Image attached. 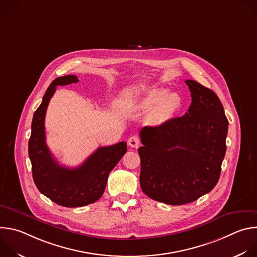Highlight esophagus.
Returning a JSON list of instances; mask_svg holds the SVG:
<instances>
[{"label":"esophagus","instance_id":"esophagus-1","mask_svg":"<svg viewBox=\"0 0 257 257\" xmlns=\"http://www.w3.org/2000/svg\"><path fill=\"white\" fill-rule=\"evenodd\" d=\"M140 144V140L137 136H131L129 139H128V145L131 146V148H138V145Z\"/></svg>","mask_w":257,"mask_h":257}]
</instances>
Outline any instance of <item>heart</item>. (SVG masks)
<instances>
[{
    "mask_svg": "<svg viewBox=\"0 0 257 257\" xmlns=\"http://www.w3.org/2000/svg\"><path fill=\"white\" fill-rule=\"evenodd\" d=\"M143 111H153L150 121L154 125H163L172 120L181 107V98L176 93H169L165 88H152L138 104Z\"/></svg>",
    "mask_w": 257,
    "mask_h": 257,
    "instance_id": "heart-1",
    "label": "heart"
}]
</instances>
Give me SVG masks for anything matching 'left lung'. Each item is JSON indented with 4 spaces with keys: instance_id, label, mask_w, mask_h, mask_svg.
<instances>
[{
    "instance_id": "left-lung-1",
    "label": "left lung",
    "mask_w": 257,
    "mask_h": 257,
    "mask_svg": "<svg viewBox=\"0 0 257 257\" xmlns=\"http://www.w3.org/2000/svg\"><path fill=\"white\" fill-rule=\"evenodd\" d=\"M191 104L182 117L145 126L139 135L140 187L154 200L182 205L213 189L226 155L228 119L217 95L186 80Z\"/></svg>"
}]
</instances>
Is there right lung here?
<instances>
[{"label":"right lung","instance_id":"add662e5","mask_svg":"<svg viewBox=\"0 0 257 257\" xmlns=\"http://www.w3.org/2000/svg\"><path fill=\"white\" fill-rule=\"evenodd\" d=\"M78 81L75 75H66L56 78L51 83L41 105L33 114L28 142V155L35 186L52 201L66 207L84 206L98 200L104 192L108 174L127 152L125 141L111 146H101L82 165L74 169L61 166L55 160L46 143L47 107L58 85Z\"/></svg>","mask_w":257,"mask_h":257}]
</instances>
